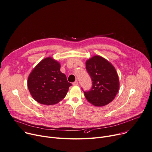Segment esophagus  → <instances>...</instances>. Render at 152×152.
<instances>
[{"mask_svg": "<svg viewBox=\"0 0 152 152\" xmlns=\"http://www.w3.org/2000/svg\"><path fill=\"white\" fill-rule=\"evenodd\" d=\"M78 85H79V82L77 80L74 82L73 83V86H78Z\"/></svg>", "mask_w": 152, "mask_h": 152, "instance_id": "34e87169", "label": "esophagus"}]
</instances>
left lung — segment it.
I'll return each instance as SVG.
<instances>
[{"label":"left lung","instance_id":"1","mask_svg":"<svg viewBox=\"0 0 152 152\" xmlns=\"http://www.w3.org/2000/svg\"><path fill=\"white\" fill-rule=\"evenodd\" d=\"M93 86L84 91L87 100L96 107H102L111 102L119 88V80L115 66L103 57L95 55L86 62Z\"/></svg>","mask_w":152,"mask_h":152}]
</instances>
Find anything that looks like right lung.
<instances>
[{
	"label": "right lung",
	"instance_id": "obj_1",
	"mask_svg": "<svg viewBox=\"0 0 152 152\" xmlns=\"http://www.w3.org/2000/svg\"><path fill=\"white\" fill-rule=\"evenodd\" d=\"M61 64L51 57L41 61L28 76L27 86L33 98L46 105L56 104L66 95L72 84L60 71Z\"/></svg>",
	"mask_w": 152,
	"mask_h": 152
}]
</instances>
